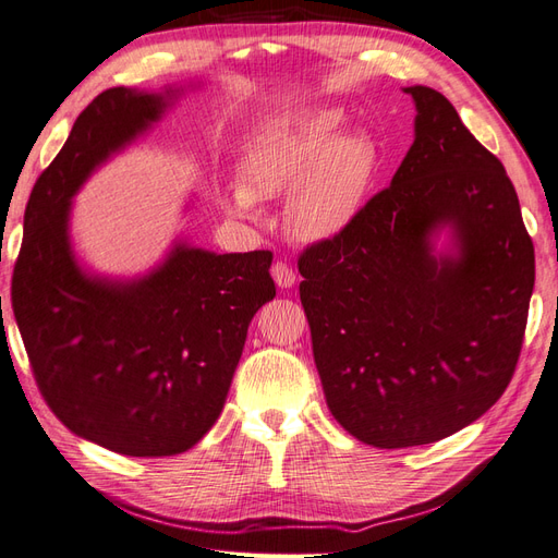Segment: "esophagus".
Returning a JSON list of instances; mask_svg holds the SVG:
<instances>
[{
	"label": "esophagus",
	"instance_id": "obj_1",
	"mask_svg": "<svg viewBox=\"0 0 558 558\" xmlns=\"http://www.w3.org/2000/svg\"><path fill=\"white\" fill-rule=\"evenodd\" d=\"M270 276H274V280H276V284L278 288H292V284L296 282V274H294V268L288 264V262H276L274 264V268H270Z\"/></svg>",
	"mask_w": 558,
	"mask_h": 558
}]
</instances>
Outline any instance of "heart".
Wrapping results in <instances>:
<instances>
[{"mask_svg": "<svg viewBox=\"0 0 558 558\" xmlns=\"http://www.w3.org/2000/svg\"><path fill=\"white\" fill-rule=\"evenodd\" d=\"M341 112L320 108L278 118L250 134L242 150V185L231 205L252 214L256 199L288 197V223L302 240H327L359 211L377 150L365 134H341Z\"/></svg>", "mask_w": 558, "mask_h": 558, "instance_id": "1", "label": "heart"}]
</instances>
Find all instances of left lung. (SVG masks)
<instances>
[{
	"label": "left lung",
	"instance_id": "left-lung-1",
	"mask_svg": "<svg viewBox=\"0 0 558 558\" xmlns=\"http://www.w3.org/2000/svg\"><path fill=\"white\" fill-rule=\"evenodd\" d=\"M415 141L355 217L299 256L327 408L375 448L460 432L509 387L535 250L502 162L436 89L405 87ZM449 228L451 245L435 252Z\"/></svg>",
	"mask_w": 558,
	"mask_h": 558
}]
</instances>
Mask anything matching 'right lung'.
<instances>
[{
	"instance_id": "right-lung-1",
	"label": "right lung",
	"mask_w": 558,
	"mask_h": 558,
	"mask_svg": "<svg viewBox=\"0 0 558 558\" xmlns=\"http://www.w3.org/2000/svg\"><path fill=\"white\" fill-rule=\"evenodd\" d=\"M179 94L112 87L80 112L27 199L11 282L13 316L53 415L130 457L179 454L209 432L254 313L276 296L268 250L217 254L177 240L136 278L98 276L77 262L73 197Z\"/></svg>"
}]
</instances>
